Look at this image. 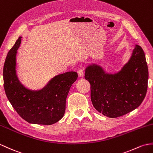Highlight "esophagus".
I'll return each mask as SVG.
<instances>
[{
    "instance_id": "34e87169",
    "label": "esophagus",
    "mask_w": 153,
    "mask_h": 153,
    "mask_svg": "<svg viewBox=\"0 0 153 153\" xmlns=\"http://www.w3.org/2000/svg\"><path fill=\"white\" fill-rule=\"evenodd\" d=\"M78 75L79 77H83V69L80 68L78 70Z\"/></svg>"
}]
</instances>
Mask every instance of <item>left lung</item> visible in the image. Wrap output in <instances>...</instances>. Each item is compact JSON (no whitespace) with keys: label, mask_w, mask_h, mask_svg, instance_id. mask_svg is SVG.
Segmentation results:
<instances>
[{"label":"left lung","mask_w":153,"mask_h":153,"mask_svg":"<svg viewBox=\"0 0 153 153\" xmlns=\"http://www.w3.org/2000/svg\"><path fill=\"white\" fill-rule=\"evenodd\" d=\"M85 78L91 84V101L104 115L116 118L139 107L146 95L149 72L143 49L136 44L121 69L108 73L97 64L88 65Z\"/></svg>","instance_id":"1"}]
</instances>
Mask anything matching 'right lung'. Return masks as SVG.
<instances>
[{"label":"right lung","mask_w":153,"mask_h":153,"mask_svg":"<svg viewBox=\"0 0 153 153\" xmlns=\"http://www.w3.org/2000/svg\"><path fill=\"white\" fill-rule=\"evenodd\" d=\"M21 38L9 51L3 68L6 97L21 118L35 125H53L65 113L66 100L72 84L77 79L76 72L58 74L38 90H32L19 81L16 71V56Z\"/></svg>","instance_id":"add662e5"}]
</instances>
